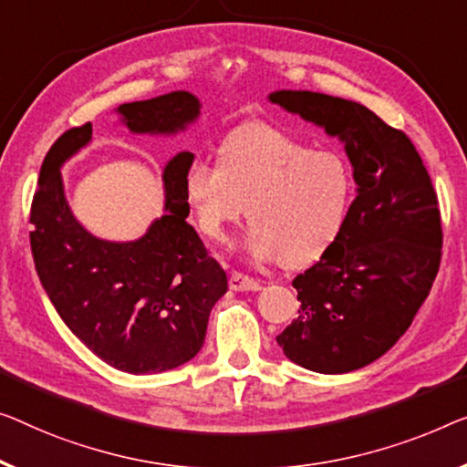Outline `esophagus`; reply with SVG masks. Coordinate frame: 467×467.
Returning a JSON list of instances; mask_svg holds the SVG:
<instances>
[{
	"label": "esophagus",
	"instance_id": "obj_1",
	"mask_svg": "<svg viewBox=\"0 0 467 467\" xmlns=\"http://www.w3.org/2000/svg\"><path fill=\"white\" fill-rule=\"evenodd\" d=\"M228 285H231L233 291H260L262 289V285L257 283L255 278L247 276V275H241V273H233Z\"/></svg>",
	"mask_w": 467,
	"mask_h": 467
}]
</instances>
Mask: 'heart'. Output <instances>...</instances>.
<instances>
[{
	"mask_svg": "<svg viewBox=\"0 0 467 467\" xmlns=\"http://www.w3.org/2000/svg\"><path fill=\"white\" fill-rule=\"evenodd\" d=\"M354 191L344 152L264 123L231 131L218 165L194 157L184 171L186 201L205 239L226 245L247 207V254L291 268L318 260L337 241Z\"/></svg>",
	"mask_w": 467,
	"mask_h": 467,
	"instance_id": "1",
	"label": "heart"
}]
</instances>
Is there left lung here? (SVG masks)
<instances>
[{"label": "left lung", "instance_id": "obj_1", "mask_svg": "<svg viewBox=\"0 0 467 467\" xmlns=\"http://www.w3.org/2000/svg\"><path fill=\"white\" fill-rule=\"evenodd\" d=\"M268 100L339 138L357 178L342 234L294 278L300 310L276 342L310 371H354L405 336L432 289L442 255L432 180L405 131L363 104L308 89Z\"/></svg>", "mask_w": 467, "mask_h": 467}]
</instances>
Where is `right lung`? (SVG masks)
Returning <instances> with one entry per match:
<instances>
[{"instance_id":"obj_1","label":"right lung","mask_w":467,"mask_h":467,"mask_svg":"<svg viewBox=\"0 0 467 467\" xmlns=\"http://www.w3.org/2000/svg\"><path fill=\"white\" fill-rule=\"evenodd\" d=\"M201 102L178 89L117 109L131 134L173 136L199 119ZM92 140V123L62 134L47 150L31 205V252L39 281L62 321L96 357L125 373H163L201 350L226 273L186 222L182 150L163 167L165 213L136 241H104L75 218L62 165Z\"/></svg>"}]
</instances>
